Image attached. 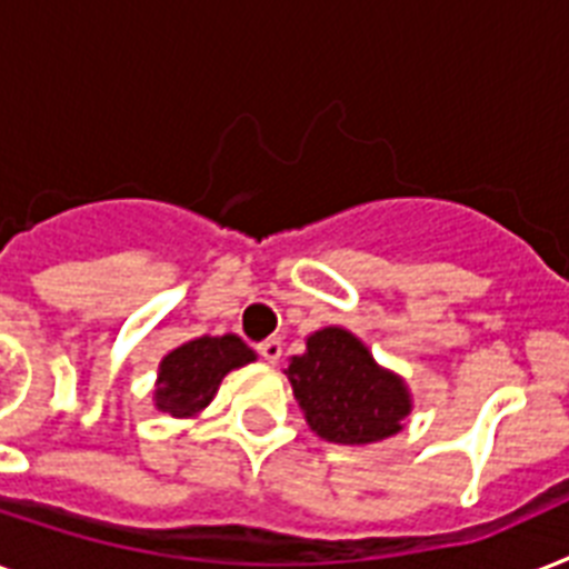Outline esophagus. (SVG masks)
<instances>
[{"label":"esophagus","mask_w":569,"mask_h":569,"mask_svg":"<svg viewBox=\"0 0 569 569\" xmlns=\"http://www.w3.org/2000/svg\"><path fill=\"white\" fill-rule=\"evenodd\" d=\"M257 353H260V357L266 359V362L274 365L277 359H280V353H283V341H280V339L260 341V345H257Z\"/></svg>","instance_id":"esophagus-1"}]
</instances>
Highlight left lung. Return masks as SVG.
<instances>
[{"mask_svg":"<svg viewBox=\"0 0 569 569\" xmlns=\"http://www.w3.org/2000/svg\"><path fill=\"white\" fill-rule=\"evenodd\" d=\"M292 382L309 427L332 445H371L400 432L409 395L395 373L373 362L348 330L327 327L307 339V353L289 359Z\"/></svg>","mask_w":569,"mask_h":569,"instance_id":"1","label":"left lung"}]
</instances>
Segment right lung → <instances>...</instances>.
<instances>
[{
	"label": "right lung",
	"instance_id": "add662e5",
	"mask_svg": "<svg viewBox=\"0 0 569 569\" xmlns=\"http://www.w3.org/2000/svg\"><path fill=\"white\" fill-rule=\"evenodd\" d=\"M251 359L253 350L237 336H221V339L201 336L180 345L160 365V389L154 395L157 409L178 418L204 409L219 389L221 377Z\"/></svg>",
	"mask_w": 569,
	"mask_h": 569
}]
</instances>
